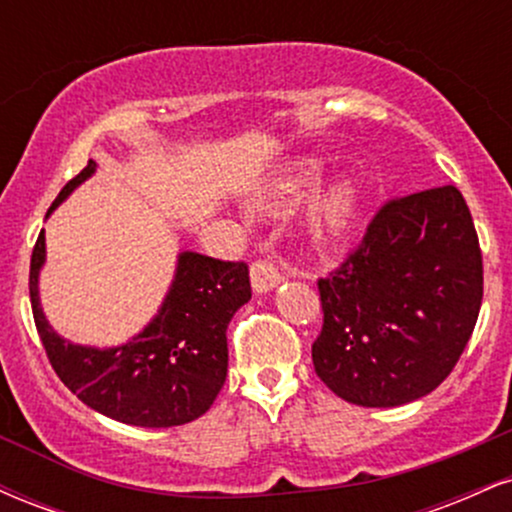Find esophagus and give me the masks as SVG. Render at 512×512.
Returning a JSON list of instances; mask_svg holds the SVG:
<instances>
[{
    "mask_svg": "<svg viewBox=\"0 0 512 512\" xmlns=\"http://www.w3.org/2000/svg\"><path fill=\"white\" fill-rule=\"evenodd\" d=\"M281 276L279 272V264L272 257H267V260H257L255 264L250 267V281H252V291L255 293H267L276 289V286L281 284Z\"/></svg>",
    "mask_w": 512,
    "mask_h": 512,
    "instance_id": "1",
    "label": "esophagus"
}]
</instances>
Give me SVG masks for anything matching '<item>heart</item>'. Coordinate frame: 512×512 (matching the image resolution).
<instances>
[{
    "instance_id": "1",
    "label": "heart",
    "mask_w": 512,
    "mask_h": 512,
    "mask_svg": "<svg viewBox=\"0 0 512 512\" xmlns=\"http://www.w3.org/2000/svg\"><path fill=\"white\" fill-rule=\"evenodd\" d=\"M322 180V163L315 158L296 161L291 168L281 173V178L269 187L264 195V207L284 209L310 192ZM361 209V187L354 178H339L334 185L327 187L322 195L313 199L308 209V231L315 243L327 245L344 236L356 221Z\"/></svg>"
}]
</instances>
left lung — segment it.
I'll return each instance as SVG.
<instances>
[{"label":"left lung","instance_id":"obj_1","mask_svg":"<svg viewBox=\"0 0 512 512\" xmlns=\"http://www.w3.org/2000/svg\"><path fill=\"white\" fill-rule=\"evenodd\" d=\"M315 373L358 407H399L450 375L484 296L479 238L457 187L387 202L361 245L317 281Z\"/></svg>","mask_w":512,"mask_h":512}]
</instances>
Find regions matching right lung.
Listing matches in <instances>:
<instances>
[{
    "instance_id": "1",
    "label": "right lung",
    "mask_w": 512,
    "mask_h": 512,
    "mask_svg": "<svg viewBox=\"0 0 512 512\" xmlns=\"http://www.w3.org/2000/svg\"><path fill=\"white\" fill-rule=\"evenodd\" d=\"M93 173L96 161H88L62 187L48 216ZM43 264L40 231L28 281L35 327L55 373L86 407L120 424L170 428L190 424L214 404L228 373V322L252 296L248 264L180 252L154 320L129 342L108 349L74 344L52 330L38 291Z\"/></svg>"
}]
</instances>
